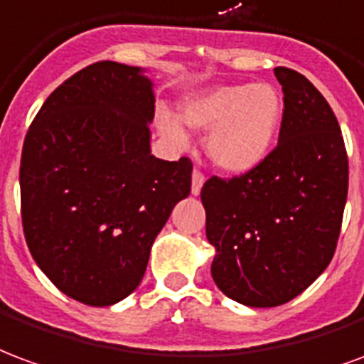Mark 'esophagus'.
Masks as SVG:
<instances>
[{
  "label": "esophagus",
  "instance_id": "34e87169",
  "mask_svg": "<svg viewBox=\"0 0 364 364\" xmlns=\"http://www.w3.org/2000/svg\"><path fill=\"white\" fill-rule=\"evenodd\" d=\"M203 182H205L203 174H201L200 171H193V174H192V193L193 196H200Z\"/></svg>",
  "mask_w": 364,
  "mask_h": 364
}]
</instances>
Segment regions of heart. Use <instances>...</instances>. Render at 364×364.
<instances>
[{
  "label": "heart",
  "mask_w": 364,
  "mask_h": 364,
  "mask_svg": "<svg viewBox=\"0 0 364 364\" xmlns=\"http://www.w3.org/2000/svg\"><path fill=\"white\" fill-rule=\"evenodd\" d=\"M180 118L192 129L209 132L205 153L217 168L244 174L272 149L283 120V97L266 83L223 85L186 100ZM182 122L168 112L156 116L159 132L176 149L188 145Z\"/></svg>",
  "instance_id": "heart-1"
}]
</instances>
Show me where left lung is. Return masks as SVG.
Segmentation results:
<instances>
[{
  "label": "left lung",
  "instance_id": "1",
  "mask_svg": "<svg viewBox=\"0 0 364 364\" xmlns=\"http://www.w3.org/2000/svg\"><path fill=\"white\" fill-rule=\"evenodd\" d=\"M283 87L279 143L254 171L201 188L211 275L252 309L285 304L333 258L347 201L346 145L338 118L309 79L273 70Z\"/></svg>",
  "mask_w": 364,
  "mask_h": 364
}]
</instances>
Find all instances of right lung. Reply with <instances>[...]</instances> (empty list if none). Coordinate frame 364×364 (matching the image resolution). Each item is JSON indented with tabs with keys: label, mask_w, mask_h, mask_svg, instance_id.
<instances>
[{
	"label": "right lung",
	"mask_w": 364,
	"mask_h": 364,
	"mask_svg": "<svg viewBox=\"0 0 364 364\" xmlns=\"http://www.w3.org/2000/svg\"><path fill=\"white\" fill-rule=\"evenodd\" d=\"M143 68L92 63L55 89L28 127L21 215L33 254L62 293L89 306L132 294L192 163L151 155L153 81Z\"/></svg>",
	"instance_id": "1"
}]
</instances>
